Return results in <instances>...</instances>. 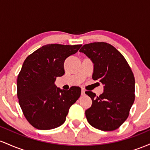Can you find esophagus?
Listing matches in <instances>:
<instances>
[{"mask_svg":"<svg viewBox=\"0 0 150 150\" xmlns=\"http://www.w3.org/2000/svg\"><path fill=\"white\" fill-rule=\"evenodd\" d=\"M85 94V89H82V90H81V95L84 96Z\"/></svg>","mask_w":150,"mask_h":150,"instance_id":"esophagus-1","label":"esophagus"}]
</instances>
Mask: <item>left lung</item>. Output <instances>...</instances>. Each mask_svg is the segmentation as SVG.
<instances>
[{
	"label": "left lung",
	"instance_id": "1",
	"mask_svg": "<svg viewBox=\"0 0 150 150\" xmlns=\"http://www.w3.org/2000/svg\"><path fill=\"white\" fill-rule=\"evenodd\" d=\"M84 53L94 64L92 79L104 85V92L97 97L91 91L86 94L92 104L85 111L87 121L104 131L118 128L128 117L135 101V77L123 55L111 44L94 42L85 44Z\"/></svg>",
	"mask_w": 150,
	"mask_h": 150
}]
</instances>
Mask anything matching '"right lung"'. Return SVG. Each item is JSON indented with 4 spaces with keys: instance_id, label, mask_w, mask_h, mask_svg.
I'll list each match as a JSON object with an SVG mask.
<instances>
[{
    "instance_id": "obj_1",
    "label": "right lung",
    "mask_w": 150,
    "mask_h": 150,
    "mask_svg": "<svg viewBox=\"0 0 150 150\" xmlns=\"http://www.w3.org/2000/svg\"><path fill=\"white\" fill-rule=\"evenodd\" d=\"M82 46L52 44L39 48L24 61L17 81L19 104L26 119L39 130L64 123L70 106L81 94L79 87L64 90L56 87L64 75V62Z\"/></svg>"
}]
</instances>
